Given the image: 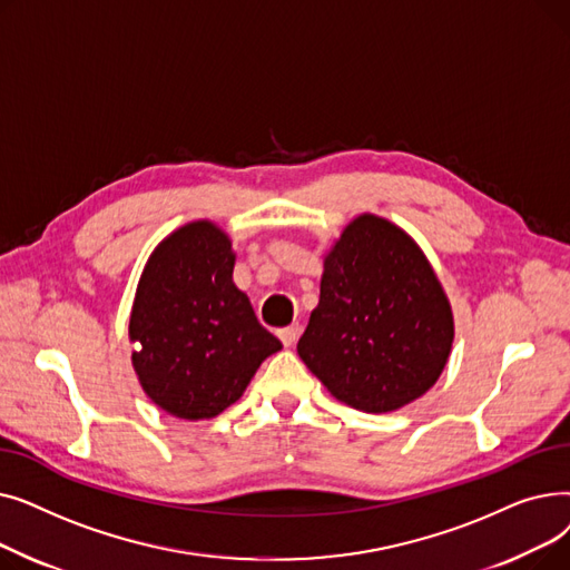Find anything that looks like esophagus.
<instances>
[{
    "label": "esophagus",
    "mask_w": 570,
    "mask_h": 570,
    "mask_svg": "<svg viewBox=\"0 0 570 570\" xmlns=\"http://www.w3.org/2000/svg\"><path fill=\"white\" fill-rule=\"evenodd\" d=\"M297 337H301V325L293 323L288 327H282L279 331V340L284 342V346H293L297 342Z\"/></svg>",
    "instance_id": "1"
}]
</instances>
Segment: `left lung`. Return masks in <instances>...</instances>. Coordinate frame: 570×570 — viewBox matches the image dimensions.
Here are the masks:
<instances>
[{
    "mask_svg": "<svg viewBox=\"0 0 570 570\" xmlns=\"http://www.w3.org/2000/svg\"><path fill=\"white\" fill-rule=\"evenodd\" d=\"M453 335L451 305L425 254L395 224L363 215L325 256L321 301L297 353L333 397L385 413L430 391Z\"/></svg>",
    "mask_w": 570,
    "mask_h": 570,
    "instance_id": "1",
    "label": "left lung"
}]
</instances>
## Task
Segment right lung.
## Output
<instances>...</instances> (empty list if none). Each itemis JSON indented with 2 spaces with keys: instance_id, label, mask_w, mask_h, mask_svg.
<instances>
[{
  "instance_id": "right-lung-1",
  "label": "right lung",
  "mask_w": 570,
  "mask_h": 570,
  "mask_svg": "<svg viewBox=\"0 0 570 570\" xmlns=\"http://www.w3.org/2000/svg\"><path fill=\"white\" fill-rule=\"evenodd\" d=\"M230 239L187 224L149 256L129 321L131 363L147 397L185 421L215 417L282 342L233 284Z\"/></svg>"
}]
</instances>
